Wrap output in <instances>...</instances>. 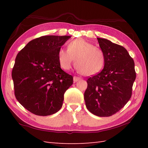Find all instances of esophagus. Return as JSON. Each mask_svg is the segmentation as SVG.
I'll list each match as a JSON object with an SVG mask.
<instances>
[{"mask_svg":"<svg viewBox=\"0 0 148 148\" xmlns=\"http://www.w3.org/2000/svg\"><path fill=\"white\" fill-rule=\"evenodd\" d=\"M80 79H81L80 77H76V76H74V78H73V81H74V83H75V82H77V81H78L80 80Z\"/></svg>","mask_w":148,"mask_h":148,"instance_id":"obj_1","label":"esophagus"}]
</instances>
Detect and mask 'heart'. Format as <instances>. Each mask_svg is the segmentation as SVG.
Wrapping results in <instances>:
<instances>
[{
  "instance_id": "1",
  "label": "heart",
  "mask_w": 148,
  "mask_h": 148,
  "mask_svg": "<svg viewBox=\"0 0 148 148\" xmlns=\"http://www.w3.org/2000/svg\"><path fill=\"white\" fill-rule=\"evenodd\" d=\"M58 59L61 67L65 71L71 68L75 59L77 70L85 76L99 73L105 64L102 50L83 39L71 40L68 44L67 49L60 48Z\"/></svg>"
}]
</instances>
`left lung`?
<instances>
[{"instance_id": "left-lung-1", "label": "left lung", "mask_w": 148, "mask_h": 148, "mask_svg": "<svg viewBox=\"0 0 148 148\" xmlns=\"http://www.w3.org/2000/svg\"><path fill=\"white\" fill-rule=\"evenodd\" d=\"M97 39L105 55L104 67L88 79L84 99L90 112L107 117L118 112L130 100L136 73L134 60L124 47Z\"/></svg>"}]
</instances>
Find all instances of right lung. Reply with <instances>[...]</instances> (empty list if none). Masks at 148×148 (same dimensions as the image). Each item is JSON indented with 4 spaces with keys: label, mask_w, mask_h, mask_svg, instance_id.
Instances as JSON below:
<instances>
[{
    "label": "right lung",
    "mask_w": 148,
    "mask_h": 148,
    "mask_svg": "<svg viewBox=\"0 0 148 148\" xmlns=\"http://www.w3.org/2000/svg\"><path fill=\"white\" fill-rule=\"evenodd\" d=\"M71 36H46L31 40L18 53L12 71L14 95L30 112L55 114L73 77L60 67L58 52Z\"/></svg>",
    "instance_id": "right-lung-1"
}]
</instances>
